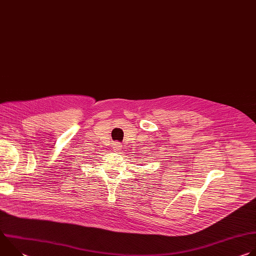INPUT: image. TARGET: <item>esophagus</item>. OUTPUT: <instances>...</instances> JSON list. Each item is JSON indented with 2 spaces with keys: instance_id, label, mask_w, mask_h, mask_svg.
I'll list each match as a JSON object with an SVG mask.
<instances>
[{
  "instance_id": "1",
  "label": "esophagus",
  "mask_w": 256,
  "mask_h": 256,
  "mask_svg": "<svg viewBox=\"0 0 256 256\" xmlns=\"http://www.w3.org/2000/svg\"><path fill=\"white\" fill-rule=\"evenodd\" d=\"M120 149H122V144H120V142H116L114 144V151H118V150H120Z\"/></svg>"
}]
</instances>
